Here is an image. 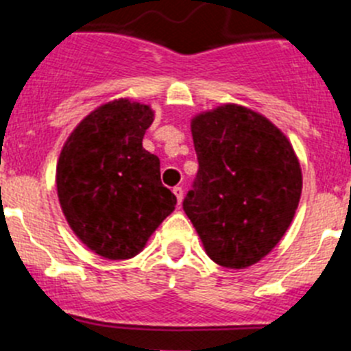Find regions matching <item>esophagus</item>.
I'll list each match as a JSON object with an SVG mask.
<instances>
[{
	"instance_id": "1",
	"label": "esophagus",
	"mask_w": 351,
	"mask_h": 351,
	"mask_svg": "<svg viewBox=\"0 0 351 351\" xmlns=\"http://www.w3.org/2000/svg\"><path fill=\"white\" fill-rule=\"evenodd\" d=\"M172 191H173V195H176V198H178V202L181 204L182 202V195H184V190H182L181 186H176Z\"/></svg>"
}]
</instances>
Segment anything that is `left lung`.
<instances>
[{
  "instance_id": "obj_1",
  "label": "left lung",
  "mask_w": 351,
  "mask_h": 351,
  "mask_svg": "<svg viewBox=\"0 0 351 351\" xmlns=\"http://www.w3.org/2000/svg\"><path fill=\"white\" fill-rule=\"evenodd\" d=\"M198 172L182 209L210 260L250 267L280 243L302 191L293 147L260 114L223 105L191 121Z\"/></svg>"
}]
</instances>
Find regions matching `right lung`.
<instances>
[{
  "label": "right lung",
  "instance_id": "add662e5",
  "mask_svg": "<svg viewBox=\"0 0 351 351\" xmlns=\"http://www.w3.org/2000/svg\"><path fill=\"white\" fill-rule=\"evenodd\" d=\"M153 123L147 105H101L61 151L56 184L68 225L89 250L126 260L144 250L178 198L161 184L160 160L142 147Z\"/></svg>",
  "mask_w": 351,
  "mask_h": 351
}]
</instances>
